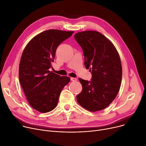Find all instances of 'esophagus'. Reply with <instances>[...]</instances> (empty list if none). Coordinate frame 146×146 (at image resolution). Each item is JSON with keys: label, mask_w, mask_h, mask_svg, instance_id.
<instances>
[{"label": "esophagus", "mask_w": 146, "mask_h": 146, "mask_svg": "<svg viewBox=\"0 0 146 146\" xmlns=\"http://www.w3.org/2000/svg\"><path fill=\"white\" fill-rule=\"evenodd\" d=\"M70 79H71V80L73 81V82H75V81L77 80V79L75 78H71Z\"/></svg>", "instance_id": "obj_1"}]
</instances>
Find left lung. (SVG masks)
<instances>
[{
	"instance_id": "obj_1",
	"label": "left lung",
	"mask_w": 146,
	"mask_h": 146,
	"mask_svg": "<svg viewBox=\"0 0 146 146\" xmlns=\"http://www.w3.org/2000/svg\"><path fill=\"white\" fill-rule=\"evenodd\" d=\"M85 56V66L92 73V80L79 78L82 90L76 96L86 110L95 112L105 109L117 96L122 80V65L113 44L104 35L86 31L74 35Z\"/></svg>"
}]
</instances>
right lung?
<instances>
[{"mask_svg": "<svg viewBox=\"0 0 146 146\" xmlns=\"http://www.w3.org/2000/svg\"><path fill=\"white\" fill-rule=\"evenodd\" d=\"M73 33L45 31L34 36L23 51L19 66V82L29 105L40 112H48L56 108L61 90L70 80L49 68L58 46Z\"/></svg>", "mask_w": 146, "mask_h": 146, "instance_id": "obj_1", "label": "right lung"}]
</instances>
